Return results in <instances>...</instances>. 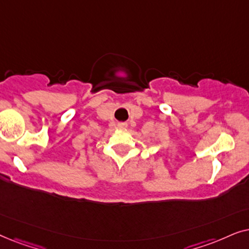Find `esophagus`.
<instances>
[{
    "instance_id": "esophagus-1",
    "label": "esophagus",
    "mask_w": 249,
    "mask_h": 249,
    "mask_svg": "<svg viewBox=\"0 0 249 249\" xmlns=\"http://www.w3.org/2000/svg\"><path fill=\"white\" fill-rule=\"evenodd\" d=\"M126 126H127V125L125 124V123H119V124H118V127L119 128H125Z\"/></svg>"
}]
</instances>
